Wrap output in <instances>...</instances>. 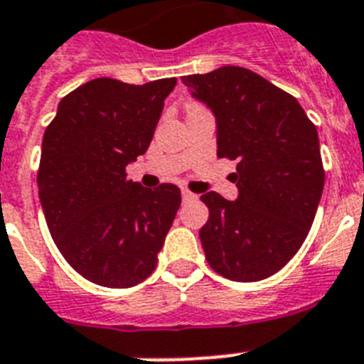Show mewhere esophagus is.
<instances>
[{
	"mask_svg": "<svg viewBox=\"0 0 364 364\" xmlns=\"http://www.w3.org/2000/svg\"><path fill=\"white\" fill-rule=\"evenodd\" d=\"M181 196H183V201H188V200H196V198H198L196 194H194V192L187 191V188H183Z\"/></svg>",
	"mask_w": 364,
	"mask_h": 364,
	"instance_id": "esophagus-1",
	"label": "esophagus"
}]
</instances>
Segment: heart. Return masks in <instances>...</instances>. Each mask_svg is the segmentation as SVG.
Instances as JSON below:
<instances>
[{
	"mask_svg": "<svg viewBox=\"0 0 364 364\" xmlns=\"http://www.w3.org/2000/svg\"><path fill=\"white\" fill-rule=\"evenodd\" d=\"M194 105H198V103H192V105H191V107H194Z\"/></svg>",
	"mask_w": 364,
	"mask_h": 364,
	"instance_id": "obj_1",
	"label": "heart"
}]
</instances>
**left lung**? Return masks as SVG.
<instances>
[{
  "instance_id": "left-lung-1",
  "label": "left lung",
  "mask_w": 364,
  "mask_h": 364,
  "mask_svg": "<svg viewBox=\"0 0 364 364\" xmlns=\"http://www.w3.org/2000/svg\"><path fill=\"white\" fill-rule=\"evenodd\" d=\"M181 81L215 112L218 157L237 161L239 200L201 196L207 262L233 281L270 277L301 248L318 209L326 172L316 125L294 96L248 68L222 66Z\"/></svg>"
}]
</instances>
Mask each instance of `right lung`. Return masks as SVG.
Masks as SVG:
<instances>
[{
	"mask_svg": "<svg viewBox=\"0 0 364 364\" xmlns=\"http://www.w3.org/2000/svg\"><path fill=\"white\" fill-rule=\"evenodd\" d=\"M176 83L92 79L60 100L46 127L36 185L48 229L70 267L96 285L144 281L181 205L172 183L151 191L125 172L146 154Z\"/></svg>",
	"mask_w": 364,
	"mask_h": 364,
	"instance_id": "right-lung-1",
	"label": "right lung"
}]
</instances>
